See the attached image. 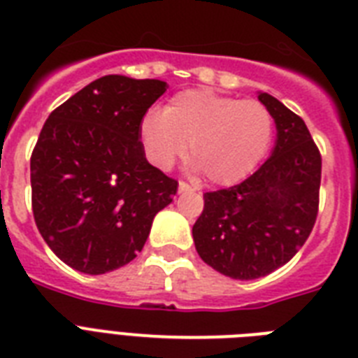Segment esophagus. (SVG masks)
<instances>
[{"mask_svg":"<svg viewBox=\"0 0 358 358\" xmlns=\"http://www.w3.org/2000/svg\"><path fill=\"white\" fill-rule=\"evenodd\" d=\"M178 191L180 193H187V191H191V185L185 184V182H178Z\"/></svg>","mask_w":358,"mask_h":358,"instance_id":"esophagus-1","label":"esophagus"}]
</instances>
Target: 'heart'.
Listing matches in <instances>:
<instances>
[{
    "instance_id": "obj_1",
    "label": "heart",
    "mask_w": 358,
    "mask_h": 358,
    "mask_svg": "<svg viewBox=\"0 0 358 358\" xmlns=\"http://www.w3.org/2000/svg\"><path fill=\"white\" fill-rule=\"evenodd\" d=\"M274 117L254 99L229 97L209 90H187L174 95L162 113H145L139 139L150 164L169 171L187 152L194 171L213 185L245 180L268 152Z\"/></svg>"
}]
</instances>
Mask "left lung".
Masks as SVG:
<instances>
[{
    "label": "left lung",
    "mask_w": 358,
    "mask_h": 358,
    "mask_svg": "<svg viewBox=\"0 0 358 358\" xmlns=\"http://www.w3.org/2000/svg\"><path fill=\"white\" fill-rule=\"evenodd\" d=\"M259 101L278 129L274 152L234 187L204 193L193 226L204 263L234 280H255L289 263L313 231L322 156L303 119L268 94Z\"/></svg>",
    "instance_id": "left-lung-1"
}]
</instances>
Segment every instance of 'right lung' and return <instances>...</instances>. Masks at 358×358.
<instances>
[{"mask_svg": "<svg viewBox=\"0 0 358 358\" xmlns=\"http://www.w3.org/2000/svg\"><path fill=\"white\" fill-rule=\"evenodd\" d=\"M156 78L106 75L49 113L31 154L36 228L58 259L104 274L143 250L178 182L145 158L139 123L165 94Z\"/></svg>", "mask_w": 358, "mask_h": 358, "instance_id": "obj_1", "label": "right lung"}]
</instances>
